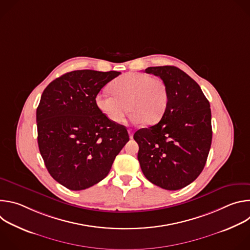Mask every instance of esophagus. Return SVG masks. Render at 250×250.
I'll return each mask as SVG.
<instances>
[{
  "label": "esophagus",
  "instance_id": "obj_1",
  "mask_svg": "<svg viewBox=\"0 0 250 250\" xmlns=\"http://www.w3.org/2000/svg\"><path fill=\"white\" fill-rule=\"evenodd\" d=\"M128 134H129V138L133 137V132H132L131 129H128Z\"/></svg>",
  "mask_w": 250,
  "mask_h": 250
}]
</instances>
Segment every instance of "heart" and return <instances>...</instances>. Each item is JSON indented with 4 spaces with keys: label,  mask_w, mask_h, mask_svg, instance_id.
I'll use <instances>...</instances> for the list:
<instances>
[{
    "label": "heart",
    "mask_w": 250,
    "mask_h": 250,
    "mask_svg": "<svg viewBox=\"0 0 250 250\" xmlns=\"http://www.w3.org/2000/svg\"><path fill=\"white\" fill-rule=\"evenodd\" d=\"M110 88L113 94L100 92L95 102L99 111L114 124L122 122L128 110L132 122L144 121L146 125L158 123L165 114L169 96L160 77L129 72L115 79Z\"/></svg>",
    "instance_id": "obj_1"
}]
</instances>
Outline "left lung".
Here are the masks:
<instances>
[{"label": "left lung", "mask_w": 250, "mask_h": 250, "mask_svg": "<svg viewBox=\"0 0 250 250\" xmlns=\"http://www.w3.org/2000/svg\"><path fill=\"white\" fill-rule=\"evenodd\" d=\"M146 72L165 81L169 98L161 121L133 134L139 146L137 159L152 184L179 190L196 179L207 162L212 135L209 103L179 68L148 67Z\"/></svg>", "instance_id": "left-lung-1"}]
</instances>
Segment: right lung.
<instances>
[{
  "label": "right lung",
  "mask_w": 250,
  "mask_h": 250,
  "mask_svg": "<svg viewBox=\"0 0 250 250\" xmlns=\"http://www.w3.org/2000/svg\"><path fill=\"white\" fill-rule=\"evenodd\" d=\"M121 72L76 70L53 80L37 110L38 142L53 179L69 190L92 187L109 174L129 136L97 108L101 89Z\"/></svg>",
  "instance_id": "1"
}]
</instances>
